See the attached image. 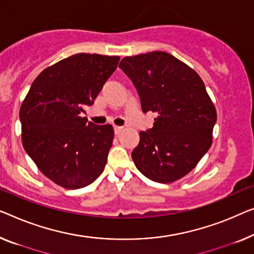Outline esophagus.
<instances>
[{
	"mask_svg": "<svg viewBox=\"0 0 254 254\" xmlns=\"http://www.w3.org/2000/svg\"><path fill=\"white\" fill-rule=\"evenodd\" d=\"M113 129H115V134L116 135H119L121 131L124 130V127H120V126H113Z\"/></svg>",
	"mask_w": 254,
	"mask_h": 254,
	"instance_id": "esophagus-1",
	"label": "esophagus"
}]
</instances>
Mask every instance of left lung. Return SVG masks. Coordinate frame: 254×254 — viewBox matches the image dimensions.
<instances>
[{"instance_id":"1","label":"left lung","mask_w":254,"mask_h":254,"mask_svg":"<svg viewBox=\"0 0 254 254\" xmlns=\"http://www.w3.org/2000/svg\"><path fill=\"white\" fill-rule=\"evenodd\" d=\"M119 67L133 81L142 111L157 115L151 129L139 131L131 152L135 166L152 181L175 182L212 145L216 110L203 80L165 51L124 57Z\"/></svg>"}]
</instances>
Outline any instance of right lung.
<instances>
[{
    "mask_svg": "<svg viewBox=\"0 0 254 254\" xmlns=\"http://www.w3.org/2000/svg\"><path fill=\"white\" fill-rule=\"evenodd\" d=\"M120 60L76 54L43 69L21 103V142L36 166L57 186L80 189L100 176L112 146L113 127L81 117Z\"/></svg>",
    "mask_w": 254,
    "mask_h": 254,
    "instance_id": "right-lung-1",
    "label": "right lung"
}]
</instances>
